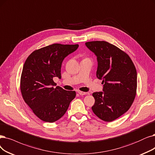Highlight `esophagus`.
<instances>
[{"label":"esophagus","instance_id":"34e87169","mask_svg":"<svg viewBox=\"0 0 155 155\" xmlns=\"http://www.w3.org/2000/svg\"><path fill=\"white\" fill-rule=\"evenodd\" d=\"M78 94H79V95H86V92H83V91H79V90H78Z\"/></svg>","mask_w":155,"mask_h":155}]
</instances>
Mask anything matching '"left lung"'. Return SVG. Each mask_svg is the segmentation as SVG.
Wrapping results in <instances>:
<instances>
[{
    "label": "left lung",
    "instance_id": "left-lung-1",
    "mask_svg": "<svg viewBox=\"0 0 155 155\" xmlns=\"http://www.w3.org/2000/svg\"><path fill=\"white\" fill-rule=\"evenodd\" d=\"M86 46L97 57L96 76L102 80L103 91L93 94L94 114L105 121H112L132 106L137 90V71L128 55L106 41H91Z\"/></svg>",
    "mask_w": 155,
    "mask_h": 155
}]
</instances>
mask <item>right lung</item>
Instances as JSON below:
<instances>
[{
	"mask_svg": "<svg viewBox=\"0 0 155 155\" xmlns=\"http://www.w3.org/2000/svg\"><path fill=\"white\" fill-rule=\"evenodd\" d=\"M78 45L53 44L31 53L24 64L21 76L22 97L41 120L53 123L62 117L76 97V91H67L53 78L61 79L64 58L75 51Z\"/></svg>",
	"mask_w": 155,
	"mask_h": 155,
	"instance_id": "obj_1",
	"label": "right lung"
}]
</instances>
